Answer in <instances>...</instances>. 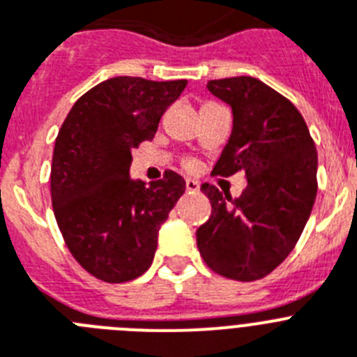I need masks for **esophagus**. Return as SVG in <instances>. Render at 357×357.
I'll list each match as a JSON object with an SVG mask.
<instances>
[{
  "mask_svg": "<svg viewBox=\"0 0 357 357\" xmlns=\"http://www.w3.org/2000/svg\"><path fill=\"white\" fill-rule=\"evenodd\" d=\"M185 188H187V192H197L199 190V183L194 181V179H187L185 181Z\"/></svg>",
  "mask_w": 357,
  "mask_h": 357,
  "instance_id": "34e87169",
  "label": "esophagus"
}]
</instances>
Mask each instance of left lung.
<instances>
[{
  "label": "left lung",
  "mask_w": 357,
  "mask_h": 357,
  "mask_svg": "<svg viewBox=\"0 0 357 357\" xmlns=\"http://www.w3.org/2000/svg\"><path fill=\"white\" fill-rule=\"evenodd\" d=\"M206 89L230 105L232 134L212 174H247L238 199L203 185L212 214L196 232L203 261L215 274L256 281L298 243L317 194V152L294 105L250 76L212 79Z\"/></svg>",
  "instance_id": "left-lung-1"
}]
</instances>
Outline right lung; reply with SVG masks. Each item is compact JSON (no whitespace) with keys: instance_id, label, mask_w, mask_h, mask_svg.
Instances as JSON below:
<instances>
[{"instance_id":"add662e5","label":"right lung","mask_w":357,"mask_h":357,"mask_svg":"<svg viewBox=\"0 0 357 357\" xmlns=\"http://www.w3.org/2000/svg\"><path fill=\"white\" fill-rule=\"evenodd\" d=\"M187 82L119 76L74 103L56 137L50 196L63 239L89 274L125 283L149 271L160 227L185 192L167 170L145 183L130 178L132 149L154 137L161 116Z\"/></svg>"}]
</instances>
